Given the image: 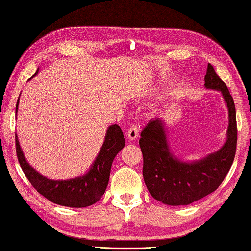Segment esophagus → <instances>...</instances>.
<instances>
[{"instance_id": "esophagus-1", "label": "esophagus", "mask_w": 251, "mask_h": 251, "mask_svg": "<svg viewBox=\"0 0 251 251\" xmlns=\"http://www.w3.org/2000/svg\"><path fill=\"white\" fill-rule=\"evenodd\" d=\"M137 136H138V127H137V125L133 124V125L130 126L129 128H128V133H127V137H128V140L134 141V140H136Z\"/></svg>"}]
</instances>
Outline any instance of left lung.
<instances>
[{
  "instance_id": "obj_1",
  "label": "left lung",
  "mask_w": 251,
  "mask_h": 251,
  "mask_svg": "<svg viewBox=\"0 0 251 251\" xmlns=\"http://www.w3.org/2000/svg\"><path fill=\"white\" fill-rule=\"evenodd\" d=\"M204 81L206 89L220 91L228 107L229 125L221 149L201 160L184 162L171 151L161 118L151 119L141 134L144 182L151 196L164 204L188 205L212 193L224 181L234 160L237 119L233 98L210 63Z\"/></svg>"
}]
</instances>
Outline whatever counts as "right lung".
I'll list each match as a JSON object with an SVG mask.
<instances>
[{"label": "right lung", "instance_id": "add662e5", "mask_svg": "<svg viewBox=\"0 0 251 251\" xmlns=\"http://www.w3.org/2000/svg\"><path fill=\"white\" fill-rule=\"evenodd\" d=\"M39 69L32 75V78L35 77ZM32 78H30L29 80ZM19 99L20 97L18 98L15 114L18 113ZM15 146H17L18 160L22 171L40 194L55 204L69 206V208H85L96 203L104 196L108 185L111 164L119 151L125 146V138L121 127L117 124L110 125L107 128L104 144L88 172L69 180H51L35 171L25 157L17 134H15Z\"/></svg>", "mask_w": 251, "mask_h": 251}]
</instances>
